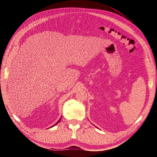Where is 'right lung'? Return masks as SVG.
Here are the masks:
<instances>
[{"label":"right lung","instance_id":"1","mask_svg":"<svg viewBox=\"0 0 157 157\" xmlns=\"http://www.w3.org/2000/svg\"><path fill=\"white\" fill-rule=\"evenodd\" d=\"M61 118H60V119H59V121H58L57 122H56V123H55V125H52V127H53V126H55V125H56V124H58V123H59V122H60V121H61Z\"/></svg>","mask_w":157,"mask_h":157}]
</instances>
